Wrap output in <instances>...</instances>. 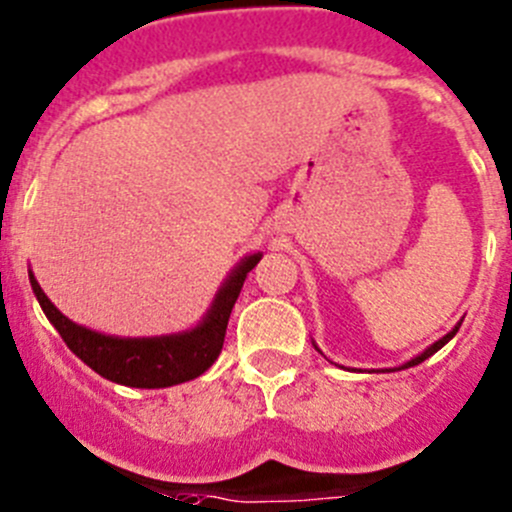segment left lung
Masks as SVG:
<instances>
[{"mask_svg": "<svg viewBox=\"0 0 512 512\" xmlns=\"http://www.w3.org/2000/svg\"><path fill=\"white\" fill-rule=\"evenodd\" d=\"M460 326H462V323H457V326H455V328H452V331H450V333H447V336H442V338H439V341H437V343H432V346H429V348H427V351H424V353H419V356H414V358H412V361H407V364H404V366H399V369H409V366H419V364H422L424 358H429V356H432V353H437V351H439V348H442V346H444V343L450 341V338H452V336H455V333H457V331H460ZM399 369H394V371H399Z\"/></svg>", "mask_w": 512, "mask_h": 512, "instance_id": "obj_1", "label": "left lung"}]
</instances>
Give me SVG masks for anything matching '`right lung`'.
Instances as JSON below:
<instances>
[{"label":"right lung","instance_id":"1","mask_svg":"<svg viewBox=\"0 0 512 512\" xmlns=\"http://www.w3.org/2000/svg\"><path fill=\"white\" fill-rule=\"evenodd\" d=\"M260 252L247 255L240 265L229 272L222 288L214 295L212 308L202 318L197 328L184 333L154 338H118L105 333L90 331L78 326L60 313L42 293L40 283L30 272V285L35 290L40 308L45 310L47 321L57 328L62 341L70 351L88 364L95 374L116 384L133 386V389H164V386L184 384V381L202 376L217 361L224 346L229 313L240 298L247 272L260 262Z\"/></svg>","mask_w":512,"mask_h":512}]
</instances>
